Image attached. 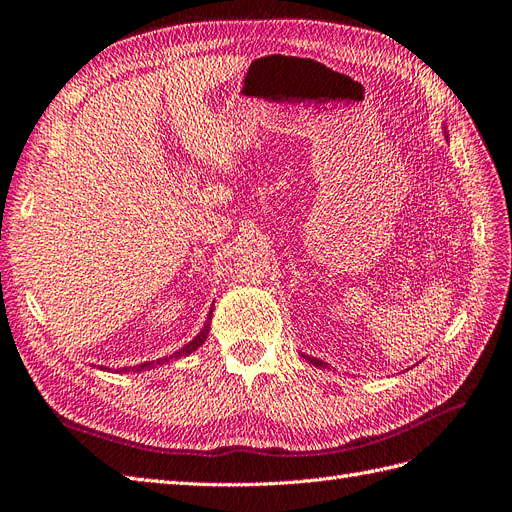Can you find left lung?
Masks as SVG:
<instances>
[{
    "mask_svg": "<svg viewBox=\"0 0 512 512\" xmlns=\"http://www.w3.org/2000/svg\"><path fill=\"white\" fill-rule=\"evenodd\" d=\"M444 136L448 138V132H446V128H444ZM305 356V354H303ZM305 359L309 361V363H312V365H316V367H327V363H322L320 359H314V356H305Z\"/></svg>",
    "mask_w": 512,
    "mask_h": 512,
    "instance_id": "obj_1",
    "label": "left lung"
}]
</instances>
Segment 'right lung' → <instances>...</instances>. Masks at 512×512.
<instances>
[{
  "mask_svg": "<svg viewBox=\"0 0 512 512\" xmlns=\"http://www.w3.org/2000/svg\"><path fill=\"white\" fill-rule=\"evenodd\" d=\"M211 314H213V309H209V318H207V322H205V327H203V331H200L190 344H185L181 350H177L175 354H170V356H164V359H158V361H149V363H141V365H134V367H121V369H117V371H147V369H153L156 365H164V363H168L170 359H181V356H188V354H192L194 350H198L200 346L205 344V339H207V335H209V322H211ZM106 369V367H104Z\"/></svg>",
  "mask_w": 512,
  "mask_h": 512,
  "instance_id": "add662e5",
  "label": "right lung"
}]
</instances>
